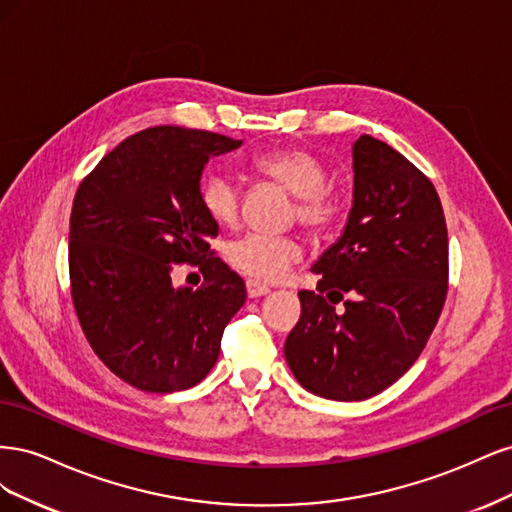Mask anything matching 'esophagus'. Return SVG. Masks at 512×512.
<instances>
[{
	"mask_svg": "<svg viewBox=\"0 0 512 512\" xmlns=\"http://www.w3.org/2000/svg\"><path fill=\"white\" fill-rule=\"evenodd\" d=\"M245 288H247V297H250V299L265 297V294H269V292H271V288H269V286L260 284V282H256V280H247V282H245Z\"/></svg>",
	"mask_w": 512,
	"mask_h": 512,
	"instance_id": "1",
	"label": "esophagus"
}]
</instances>
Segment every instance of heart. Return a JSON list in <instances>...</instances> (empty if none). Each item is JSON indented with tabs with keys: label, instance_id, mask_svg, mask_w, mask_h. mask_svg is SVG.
<instances>
[{
	"label": "heart",
	"instance_id": "b5f03b06",
	"mask_svg": "<svg viewBox=\"0 0 512 512\" xmlns=\"http://www.w3.org/2000/svg\"><path fill=\"white\" fill-rule=\"evenodd\" d=\"M254 170L297 198L294 215L312 232H322L339 218V196L327 185V166L305 149H277L254 160ZM200 205L209 220L230 228L239 222L241 192L228 173L215 170L200 183ZM228 262L237 271L260 282L282 280L286 271L301 258V245L292 237H269L250 232L232 241L226 250Z\"/></svg>",
	"mask_w": 512,
	"mask_h": 512
}]
</instances>
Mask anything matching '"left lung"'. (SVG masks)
Instances as JSON below:
<instances>
[{"mask_svg": "<svg viewBox=\"0 0 512 512\" xmlns=\"http://www.w3.org/2000/svg\"><path fill=\"white\" fill-rule=\"evenodd\" d=\"M352 170L348 222L314 262L316 292H299L301 318L284 344L303 389L335 401L369 399L404 376L448 290V232L433 183L367 134L352 145Z\"/></svg>", "mask_w": 512, "mask_h": 512, "instance_id": "1", "label": "left lung"}]
</instances>
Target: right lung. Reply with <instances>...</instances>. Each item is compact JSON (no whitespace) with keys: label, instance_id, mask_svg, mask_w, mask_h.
Listing matches in <instances>:
<instances>
[{"label":"right lung","instance_id":"right-lung-1","mask_svg":"<svg viewBox=\"0 0 512 512\" xmlns=\"http://www.w3.org/2000/svg\"><path fill=\"white\" fill-rule=\"evenodd\" d=\"M243 141L177 126L121 141L76 190L68 262L72 301L100 361L145 393L185 391L220 356L222 333L245 303V284L209 239L218 224L200 205L205 164ZM179 261H198L207 285L172 284Z\"/></svg>","mask_w":512,"mask_h":512}]
</instances>
